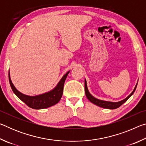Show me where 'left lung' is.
<instances>
[{
	"label": "left lung",
	"mask_w": 146,
	"mask_h": 146,
	"mask_svg": "<svg viewBox=\"0 0 146 146\" xmlns=\"http://www.w3.org/2000/svg\"><path fill=\"white\" fill-rule=\"evenodd\" d=\"M137 84H136L135 87L134 88V90L132 91V93L130 94L129 95H128L127 97L124 98V99L122 100H120L119 102H110V101H106V100H99L98 98L94 97L93 95H91L90 91H89L88 89V86H87V82H86V80L85 79L84 80V86H85V93H86V97H87L88 99L90 101L91 103L97 105L99 107L103 108H106V109H110V110H114V109H117L118 108H119L121 105H122L123 103L126 102V101L129 99V97L133 95V94L134 93L135 91L137 88Z\"/></svg>",
	"instance_id": "8db88e82"
}]
</instances>
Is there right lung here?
I'll list each match as a JSON object with an SVG mask.
<instances>
[{
  "instance_id": "add662e5",
  "label": "right lung",
  "mask_w": 146,
  "mask_h": 146,
  "mask_svg": "<svg viewBox=\"0 0 146 146\" xmlns=\"http://www.w3.org/2000/svg\"><path fill=\"white\" fill-rule=\"evenodd\" d=\"M70 72V71H68L65 75H64L60 80L56 86L54 88L53 90L48 91V92L44 93L40 95L36 96H29L20 92L19 91L17 90V88L15 87L13 84L12 83V81L10 78V74L9 71V81L10 84L11 88L13 90V93L17 96V97L19 98L23 102L29 106V108L35 110H41V109L48 108L51 106L55 105L60 101V98L62 96L64 82L67 76Z\"/></svg>"
}]
</instances>
